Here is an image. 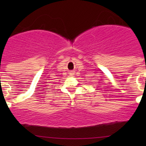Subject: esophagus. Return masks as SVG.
<instances>
[{
    "label": "esophagus",
    "mask_w": 146,
    "mask_h": 146,
    "mask_svg": "<svg viewBox=\"0 0 146 146\" xmlns=\"http://www.w3.org/2000/svg\"><path fill=\"white\" fill-rule=\"evenodd\" d=\"M70 73V76H73V75H74V71H73V70H71V71H70V73Z\"/></svg>",
    "instance_id": "esophagus-1"
}]
</instances>
